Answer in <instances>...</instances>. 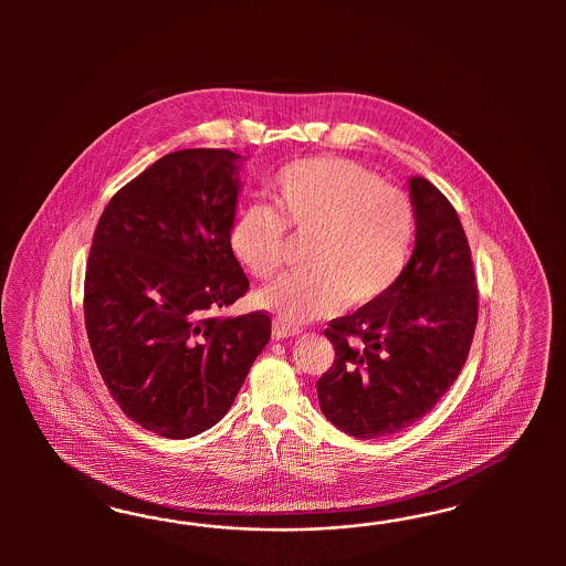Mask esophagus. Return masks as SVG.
<instances>
[{
    "instance_id": "obj_1",
    "label": "esophagus",
    "mask_w": 566,
    "mask_h": 566,
    "mask_svg": "<svg viewBox=\"0 0 566 566\" xmlns=\"http://www.w3.org/2000/svg\"><path fill=\"white\" fill-rule=\"evenodd\" d=\"M303 329L298 326H292L284 319H275L274 326H272V334H274L275 340H282V338H294L298 336Z\"/></svg>"
}]
</instances>
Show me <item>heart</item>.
Returning <instances> with one entry per match:
<instances>
[{"label": "heart", "instance_id": "b5f03b06", "mask_svg": "<svg viewBox=\"0 0 566 566\" xmlns=\"http://www.w3.org/2000/svg\"><path fill=\"white\" fill-rule=\"evenodd\" d=\"M272 207H242L228 230L234 258L258 277L282 265L286 228L307 234V270L282 275L259 292L261 307L284 322L326 317L365 305L395 286L415 237V213L402 190L340 157L298 159L270 180Z\"/></svg>", "mask_w": 566, "mask_h": 566}]
</instances>
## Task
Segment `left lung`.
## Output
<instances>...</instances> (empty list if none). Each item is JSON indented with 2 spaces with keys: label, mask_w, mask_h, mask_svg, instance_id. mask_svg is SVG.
Segmentation results:
<instances>
[{
  "label": "left lung",
  "mask_w": 566,
  "mask_h": 566,
  "mask_svg": "<svg viewBox=\"0 0 566 566\" xmlns=\"http://www.w3.org/2000/svg\"><path fill=\"white\" fill-rule=\"evenodd\" d=\"M409 190L417 234L402 274L324 332L336 357L317 381L319 407L360 440L426 417L461 374L478 326L480 294L463 223L426 178H411Z\"/></svg>",
  "instance_id": "obj_1"
}]
</instances>
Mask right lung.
Segmentation results:
<instances>
[{"label": "right lung", "mask_w": 566, "mask_h": 566, "mask_svg": "<svg viewBox=\"0 0 566 566\" xmlns=\"http://www.w3.org/2000/svg\"><path fill=\"white\" fill-rule=\"evenodd\" d=\"M240 155H164L103 209L85 274L93 357L124 415L185 440L216 426L272 336L263 311L216 315L249 291L228 230Z\"/></svg>", "instance_id": "right-lung-1"}]
</instances>
